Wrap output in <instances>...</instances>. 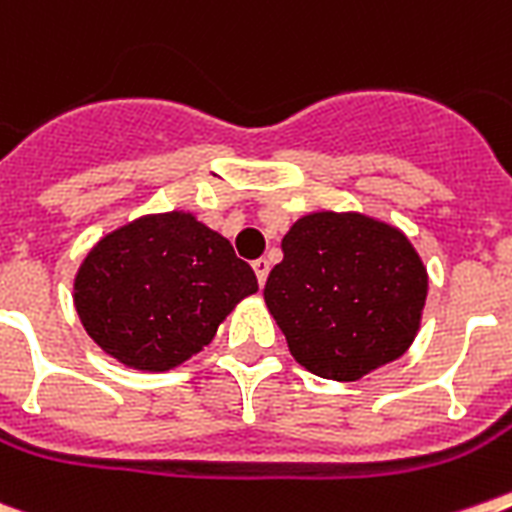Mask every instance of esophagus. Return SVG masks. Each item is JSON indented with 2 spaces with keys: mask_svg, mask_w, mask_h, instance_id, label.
Here are the masks:
<instances>
[{
  "mask_svg": "<svg viewBox=\"0 0 512 512\" xmlns=\"http://www.w3.org/2000/svg\"><path fill=\"white\" fill-rule=\"evenodd\" d=\"M252 268H255L257 283H260V286H265V281H268V273H270L268 260H265V257H260V260H255V263H252Z\"/></svg>",
  "mask_w": 512,
  "mask_h": 512,
  "instance_id": "34e87169",
  "label": "esophagus"
}]
</instances>
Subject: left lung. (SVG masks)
<instances>
[{
    "label": "left lung",
    "instance_id": "obj_1",
    "mask_svg": "<svg viewBox=\"0 0 512 512\" xmlns=\"http://www.w3.org/2000/svg\"><path fill=\"white\" fill-rule=\"evenodd\" d=\"M281 247L263 296L304 369L354 382L409 351L429 276L398 226L359 210H315Z\"/></svg>",
    "mask_w": 512,
    "mask_h": 512
}]
</instances>
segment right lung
<instances>
[{"mask_svg":"<svg viewBox=\"0 0 512 512\" xmlns=\"http://www.w3.org/2000/svg\"><path fill=\"white\" fill-rule=\"evenodd\" d=\"M255 291V270L226 236L190 210H169L101 236L77 268L72 302L103 354L169 372L200 354Z\"/></svg>","mask_w":512,"mask_h":512,"instance_id":"1","label":"right lung"}]
</instances>
